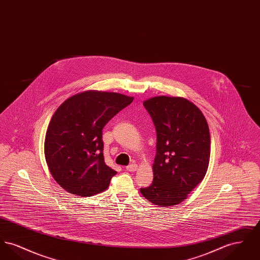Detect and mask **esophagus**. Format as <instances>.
Returning a JSON list of instances; mask_svg holds the SVG:
<instances>
[{
  "label": "esophagus",
  "mask_w": 260,
  "mask_h": 260,
  "mask_svg": "<svg viewBox=\"0 0 260 260\" xmlns=\"http://www.w3.org/2000/svg\"><path fill=\"white\" fill-rule=\"evenodd\" d=\"M126 171H128V172H136L138 170V166H137V164H131V165H128L126 168Z\"/></svg>",
  "instance_id": "1"
}]
</instances>
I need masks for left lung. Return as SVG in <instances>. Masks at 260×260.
<instances>
[{"label": "left lung", "instance_id": "1", "mask_svg": "<svg viewBox=\"0 0 260 260\" xmlns=\"http://www.w3.org/2000/svg\"><path fill=\"white\" fill-rule=\"evenodd\" d=\"M157 132L154 179L142 196L154 205L180 204L204 179L210 162V136L204 114L188 99L155 96L143 102Z\"/></svg>", "mask_w": 260, "mask_h": 260}]
</instances>
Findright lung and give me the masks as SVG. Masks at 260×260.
<instances>
[{
	"mask_svg": "<svg viewBox=\"0 0 260 260\" xmlns=\"http://www.w3.org/2000/svg\"><path fill=\"white\" fill-rule=\"evenodd\" d=\"M133 96L87 90L54 112L45 138V158L54 180L73 195L89 197L108 188L117 173L103 157L102 128Z\"/></svg>",
	"mask_w": 260,
	"mask_h": 260,
	"instance_id": "right-lung-1",
	"label": "right lung"
}]
</instances>
